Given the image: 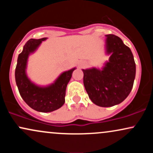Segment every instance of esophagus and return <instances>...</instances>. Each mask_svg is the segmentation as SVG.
<instances>
[{"instance_id":"34e87169","label":"esophagus","mask_w":153,"mask_h":153,"mask_svg":"<svg viewBox=\"0 0 153 153\" xmlns=\"http://www.w3.org/2000/svg\"><path fill=\"white\" fill-rule=\"evenodd\" d=\"M85 65V62H81V63H80V68H82V67H84Z\"/></svg>"}]
</instances>
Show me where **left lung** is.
<instances>
[{"instance_id":"obj_1","label":"left lung","mask_w":153,"mask_h":153,"mask_svg":"<svg viewBox=\"0 0 153 153\" xmlns=\"http://www.w3.org/2000/svg\"><path fill=\"white\" fill-rule=\"evenodd\" d=\"M106 53L109 59L102 70H82L83 84L93 103L110 107L122 103L129 96L136 73L130 49L114 34L106 35Z\"/></svg>"}]
</instances>
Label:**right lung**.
I'll return each instance as SVG.
<instances>
[{"label": "right lung", "mask_w": 153, "mask_h": 153, "mask_svg": "<svg viewBox=\"0 0 153 153\" xmlns=\"http://www.w3.org/2000/svg\"><path fill=\"white\" fill-rule=\"evenodd\" d=\"M47 38L31 39L25 44L19 54L15 78L19 94L24 101L33 109L40 112H51L60 108L65 103L67 85L75 68L64 72L54 83L47 87L36 85L28 78L26 73L28 57Z\"/></svg>", "instance_id": "right-lung-1"}]
</instances>
